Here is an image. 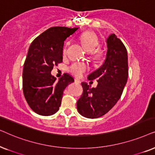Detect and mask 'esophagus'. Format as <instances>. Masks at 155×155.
<instances>
[{
  "label": "esophagus",
  "instance_id": "esophagus-1",
  "mask_svg": "<svg viewBox=\"0 0 155 155\" xmlns=\"http://www.w3.org/2000/svg\"><path fill=\"white\" fill-rule=\"evenodd\" d=\"M74 82H75L76 84H80L81 83V81H80V80H78V79H75V81H74Z\"/></svg>",
  "mask_w": 155,
  "mask_h": 155
}]
</instances>
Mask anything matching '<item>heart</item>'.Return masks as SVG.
<instances>
[{
  "label": "heart",
  "mask_w": 155,
  "mask_h": 155,
  "mask_svg": "<svg viewBox=\"0 0 155 155\" xmlns=\"http://www.w3.org/2000/svg\"><path fill=\"white\" fill-rule=\"evenodd\" d=\"M80 40L83 45V46L88 52L94 51L98 45V40L96 35L92 32H86L81 35ZM67 53V48L64 47L63 49V54H66ZM88 67L84 63H74L68 67V71L73 75L78 76H81L87 70Z\"/></svg>",
  "instance_id": "obj_1"
}]
</instances>
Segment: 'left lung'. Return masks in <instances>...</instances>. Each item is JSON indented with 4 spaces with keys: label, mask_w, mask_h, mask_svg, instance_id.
Instances as JSON below:
<instances>
[{
    "label": "left lung",
    "mask_w": 155,
    "mask_h": 155,
    "mask_svg": "<svg viewBox=\"0 0 155 155\" xmlns=\"http://www.w3.org/2000/svg\"><path fill=\"white\" fill-rule=\"evenodd\" d=\"M107 51L103 64L88 76L97 79L91 88L82 82L84 92L77 101L78 112L88 118H97L108 112L120 98L128 77L127 52L125 45L115 34L106 39Z\"/></svg>",
    "instance_id": "8db88e82"
}]
</instances>
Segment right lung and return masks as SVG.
I'll return each instance as SVG.
<instances>
[{
  "mask_svg": "<svg viewBox=\"0 0 155 155\" xmlns=\"http://www.w3.org/2000/svg\"><path fill=\"white\" fill-rule=\"evenodd\" d=\"M78 28L52 27L35 39L29 47L22 71V90L31 109L39 115L56 113L64 91L74 81L67 73L57 81L51 71L62 61L64 42Z\"/></svg>",
  "mask_w": 155,
  "mask_h": 155,
  "instance_id": "1",
  "label": "right lung"
}]
</instances>
